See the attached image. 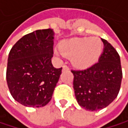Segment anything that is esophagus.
Returning <instances> with one entry per match:
<instances>
[{"label":"esophagus","mask_w":128,"mask_h":128,"mask_svg":"<svg viewBox=\"0 0 128 128\" xmlns=\"http://www.w3.org/2000/svg\"><path fill=\"white\" fill-rule=\"evenodd\" d=\"M62 69H63V71H68L69 70V68H68V67L67 65H64L62 67Z\"/></svg>","instance_id":"1"}]
</instances>
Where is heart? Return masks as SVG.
<instances>
[{"instance_id": "1", "label": "heart", "mask_w": 128, "mask_h": 128, "mask_svg": "<svg viewBox=\"0 0 128 128\" xmlns=\"http://www.w3.org/2000/svg\"><path fill=\"white\" fill-rule=\"evenodd\" d=\"M59 50H54L56 56L62 53L71 58L74 67L83 69L98 60L102 52V43L97 38H74L62 42Z\"/></svg>"}]
</instances>
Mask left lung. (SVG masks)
Instances as JSON below:
<instances>
[{
	"instance_id": "1",
	"label": "left lung",
	"mask_w": 128,
	"mask_h": 128,
	"mask_svg": "<svg viewBox=\"0 0 128 128\" xmlns=\"http://www.w3.org/2000/svg\"><path fill=\"white\" fill-rule=\"evenodd\" d=\"M102 41L104 48L98 62L86 69L72 71L76 101L90 111L102 109L112 103L118 95L122 80L118 52L106 40Z\"/></svg>"
}]
</instances>
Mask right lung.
Returning a JSON list of instances; mask_svg holds the SVG:
<instances>
[{"label": "right lung", "mask_w": 128, "mask_h": 128, "mask_svg": "<svg viewBox=\"0 0 128 128\" xmlns=\"http://www.w3.org/2000/svg\"><path fill=\"white\" fill-rule=\"evenodd\" d=\"M52 29L37 30L24 35L12 48L6 80L12 98L26 107H43L50 102L61 74L52 66Z\"/></svg>", "instance_id": "add662e5"}]
</instances>
